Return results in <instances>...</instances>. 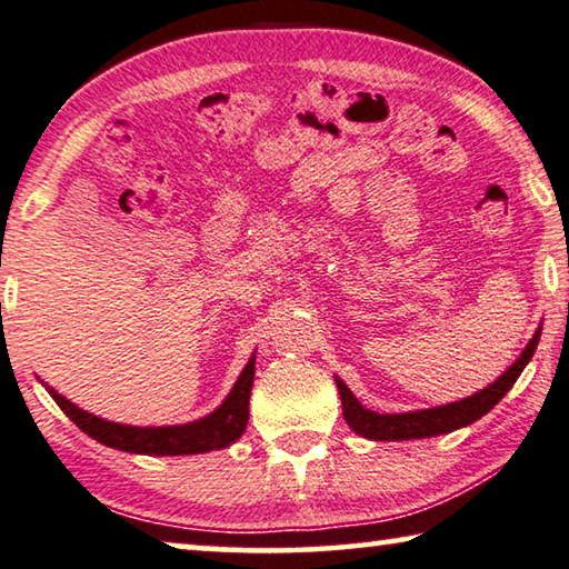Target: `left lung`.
<instances>
[{
    "instance_id": "1",
    "label": "left lung",
    "mask_w": 569,
    "mask_h": 569,
    "mask_svg": "<svg viewBox=\"0 0 569 569\" xmlns=\"http://www.w3.org/2000/svg\"><path fill=\"white\" fill-rule=\"evenodd\" d=\"M539 333H542V329H537V333L531 337L527 349L521 351V357L493 385H489L486 390L476 392V395H471V398H466L461 402L440 405V408H432V410L402 412V415L372 412V410L362 408L355 395H351L349 387L337 377V387L341 395V410H345L347 426L369 440L432 438V436H440V432H450V430H458L463 426H471V422L483 418V415L489 412L493 405L511 390V385L517 382L521 369H525L529 365V359L535 357V349L539 345Z\"/></svg>"
}]
</instances>
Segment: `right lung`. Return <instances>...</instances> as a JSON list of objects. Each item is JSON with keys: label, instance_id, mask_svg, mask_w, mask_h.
Listing matches in <instances>:
<instances>
[{"label": "right lung", "instance_id": "right-lung-1", "mask_svg": "<svg viewBox=\"0 0 569 569\" xmlns=\"http://www.w3.org/2000/svg\"><path fill=\"white\" fill-rule=\"evenodd\" d=\"M252 377H256V359H250L238 377L236 387L218 410L207 415L204 420L187 422V426L169 428H131L96 418L86 410L76 408L73 402L50 390L52 400L68 415L76 426L98 443L108 448L126 450V453H147V456H192L207 453V450L228 448L242 436L248 426V400Z\"/></svg>", "mask_w": 569, "mask_h": 569}]
</instances>
